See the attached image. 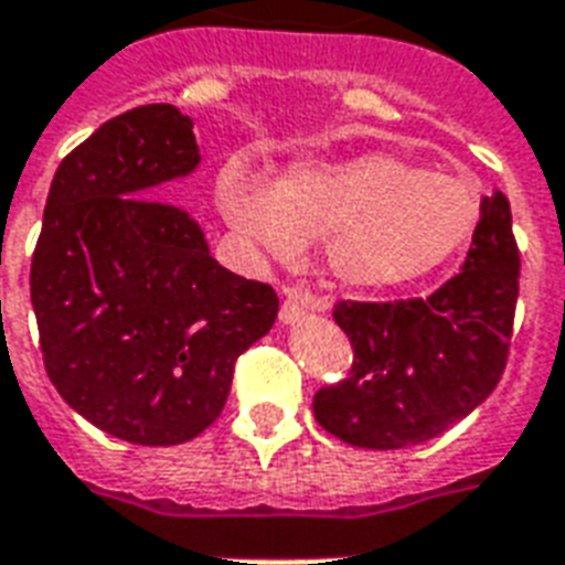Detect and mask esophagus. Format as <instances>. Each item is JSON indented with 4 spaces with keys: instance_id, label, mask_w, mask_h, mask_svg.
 <instances>
[{
    "instance_id": "obj_1",
    "label": "esophagus",
    "mask_w": 565,
    "mask_h": 565,
    "mask_svg": "<svg viewBox=\"0 0 565 565\" xmlns=\"http://www.w3.org/2000/svg\"><path fill=\"white\" fill-rule=\"evenodd\" d=\"M302 311H329V299L315 294H302V290H287V299L281 305L284 323H296Z\"/></svg>"
}]
</instances>
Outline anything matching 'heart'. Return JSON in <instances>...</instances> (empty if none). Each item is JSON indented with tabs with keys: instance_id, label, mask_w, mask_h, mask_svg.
I'll list each match as a JSON object with an SVG mask.
<instances>
[{
	"instance_id": "heart-1",
	"label": "heart",
	"mask_w": 565,
	"mask_h": 565,
	"mask_svg": "<svg viewBox=\"0 0 565 565\" xmlns=\"http://www.w3.org/2000/svg\"><path fill=\"white\" fill-rule=\"evenodd\" d=\"M215 200L230 227L278 260L323 239L326 271L356 290H388L443 269L470 245L482 215L467 179L392 152L302 158L275 182L227 164Z\"/></svg>"
}]
</instances>
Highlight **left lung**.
Returning a JSON list of instances; mask_svg holds the SVG:
<instances>
[{
    "label": "left lung",
    "mask_w": 565,
    "mask_h": 565,
    "mask_svg": "<svg viewBox=\"0 0 565 565\" xmlns=\"http://www.w3.org/2000/svg\"><path fill=\"white\" fill-rule=\"evenodd\" d=\"M509 200H482L461 271L428 299L338 302L353 344L350 377L315 395L326 431L359 449H404L449 431L503 377L518 302Z\"/></svg>",
    "instance_id": "left-lung-1"
}]
</instances>
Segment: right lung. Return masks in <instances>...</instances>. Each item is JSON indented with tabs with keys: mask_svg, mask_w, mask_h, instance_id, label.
<instances>
[{
	"mask_svg": "<svg viewBox=\"0 0 565 565\" xmlns=\"http://www.w3.org/2000/svg\"><path fill=\"white\" fill-rule=\"evenodd\" d=\"M198 164L194 122L173 104L116 116L65 154L32 254L50 383L95 428L137 446L206 431L236 359L278 317L269 284L224 269L185 209L137 198Z\"/></svg>",
	"mask_w": 565,
	"mask_h": 565,
	"instance_id": "1",
	"label": "right lung"
}]
</instances>
